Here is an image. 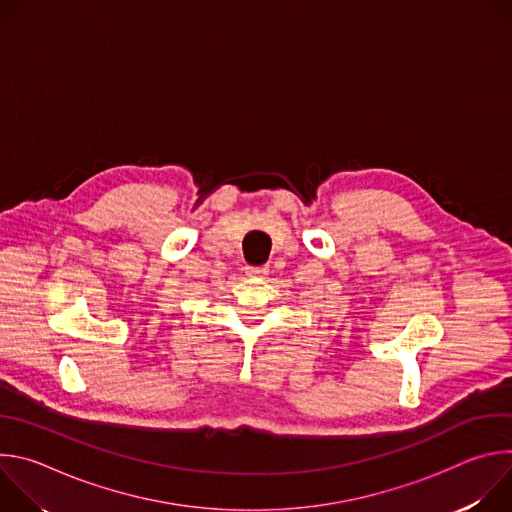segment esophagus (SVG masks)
I'll return each instance as SVG.
<instances>
[{"label":"esophagus","mask_w":512,"mask_h":512,"mask_svg":"<svg viewBox=\"0 0 512 512\" xmlns=\"http://www.w3.org/2000/svg\"><path fill=\"white\" fill-rule=\"evenodd\" d=\"M245 271H247V275H251V277H259V279H265V277L269 275V267H267V265H261V267L247 265V267H245Z\"/></svg>","instance_id":"obj_1"}]
</instances>
